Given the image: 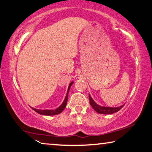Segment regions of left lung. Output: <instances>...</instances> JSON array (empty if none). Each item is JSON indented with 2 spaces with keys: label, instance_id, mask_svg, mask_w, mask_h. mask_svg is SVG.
Wrapping results in <instances>:
<instances>
[{
  "label": "left lung",
  "instance_id": "left-lung-1",
  "mask_svg": "<svg viewBox=\"0 0 152 152\" xmlns=\"http://www.w3.org/2000/svg\"><path fill=\"white\" fill-rule=\"evenodd\" d=\"M89 103L90 105H91V107L94 108V110L96 111L98 113L101 114H112L115 112H118L121 109L124 107V105H121L120 107H102V106H100L97 105L96 103H95L91 97V95L89 94Z\"/></svg>",
  "mask_w": 152,
  "mask_h": 152
}]
</instances>
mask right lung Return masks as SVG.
Wrapping results in <instances>:
<instances>
[{"label": "right lung", "instance_id": "add662e5", "mask_svg": "<svg viewBox=\"0 0 152 152\" xmlns=\"http://www.w3.org/2000/svg\"><path fill=\"white\" fill-rule=\"evenodd\" d=\"M73 82H71V83L69 84V87H68V90H67V94H66L65 99H64V102H63L62 104H61L59 107H58L57 109H56L55 110H37V109H34L31 107L33 110L36 111L37 113H38L41 115H57V114H59L60 113L62 112V111L64 110V109L65 108L66 105V103H67V99H68V94H69V91L70 89V87H71L72 84H73Z\"/></svg>", "mask_w": 152, "mask_h": 152}]
</instances>
